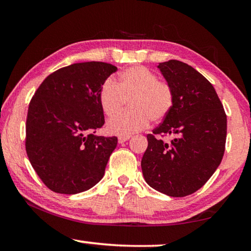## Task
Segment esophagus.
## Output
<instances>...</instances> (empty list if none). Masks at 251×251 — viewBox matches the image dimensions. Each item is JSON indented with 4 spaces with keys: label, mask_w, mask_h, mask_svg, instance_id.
<instances>
[{
    "label": "esophagus",
    "mask_w": 251,
    "mask_h": 251,
    "mask_svg": "<svg viewBox=\"0 0 251 251\" xmlns=\"http://www.w3.org/2000/svg\"><path fill=\"white\" fill-rule=\"evenodd\" d=\"M129 138H130V136H120V137H118V143L123 144V143H125L126 141H128Z\"/></svg>",
    "instance_id": "34e87169"
}]
</instances>
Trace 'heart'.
I'll list each match as a JSON object with an SVG mask.
<instances>
[{
    "mask_svg": "<svg viewBox=\"0 0 251 251\" xmlns=\"http://www.w3.org/2000/svg\"><path fill=\"white\" fill-rule=\"evenodd\" d=\"M99 100L106 116H113L129 100V112L118 114L107 122V130L118 136H130L158 122L171 112L174 92L167 83L158 80L151 70L131 66L123 71L118 79H107L101 85Z\"/></svg>",
    "mask_w": 251,
    "mask_h": 251,
    "instance_id": "1",
    "label": "heart"
}]
</instances>
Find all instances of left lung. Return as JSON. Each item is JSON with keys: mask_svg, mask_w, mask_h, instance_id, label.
I'll return each instance as SVG.
<instances>
[{"mask_svg": "<svg viewBox=\"0 0 251 251\" xmlns=\"http://www.w3.org/2000/svg\"><path fill=\"white\" fill-rule=\"evenodd\" d=\"M157 67L172 87L174 104L147 135L142 171L157 192L185 197L201 188L222 163L227 116L214 86L194 67L176 59ZM167 133L176 136L169 144L155 138Z\"/></svg>", "mask_w": 251, "mask_h": 251, "instance_id": "obj_1", "label": "left lung"}]
</instances>
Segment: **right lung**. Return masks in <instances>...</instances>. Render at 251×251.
<instances>
[{
	"label": "right lung",
	"instance_id": "right-lung-1",
	"mask_svg": "<svg viewBox=\"0 0 251 251\" xmlns=\"http://www.w3.org/2000/svg\"><path fill=\"white\" fill-rule=\"evenodd\" d=\"M116 71L103 62L62 67L32 97L25 148L34 171L53 192L78 194L103 178L117 137L95 135L105 123L99 94Z\"/></svg>",
	"mask_w": 251,
	"mask_h": 251
}]
</instances>
